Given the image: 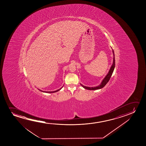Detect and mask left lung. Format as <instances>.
I'll use <instances>...</instances> for the list:
<instances>
[{"label": "left lung", "mask_w": 146, "mask_h": 146, "mask_svg": "<svg viewBox=\"0 0 146 146\" xmlns=\"http://www.w3.org/2000/svg\"><path fill=\"white\" fill-rule=\"evenodd\" d=\"M113 51V53L114 55V58H113V64L112 66L110 68V70L109 71V72L108 74H107V75L105 76V77L103 79V80H102L101 83L99 85V86H97V87H87V86H85L83 85L82 84H81V85L83 87V88L87 89V90H98V89H100L101 88H103L104 86L106 85L107 83L109 82V81L110 80L111 77L112 76L113 72L114 71V69H115V55H114V50H112Z\"/></svg>", "instance_id": "left-lung-1"}]
</instances>
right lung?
<instances>
[{
    "mask_svg": "<svg viewBox=\"0 0 146 146\" xmlns=\"http://www.w3.org/2000/svg\"><path fill=\"white\" fill-rule=\"evenodd\" d=\"M62 87L59 89H58V90H56V91H42V90H39V89H38V90L40 91H41L42 92H45V93H55V92H58V91H59V90H61V89H62Z\"/></svg>",
    "mask_w": 146,
    "mask_h": 146,
    "instance_id": "add662e5",
    "label": "right lung"
}]
</instances>
